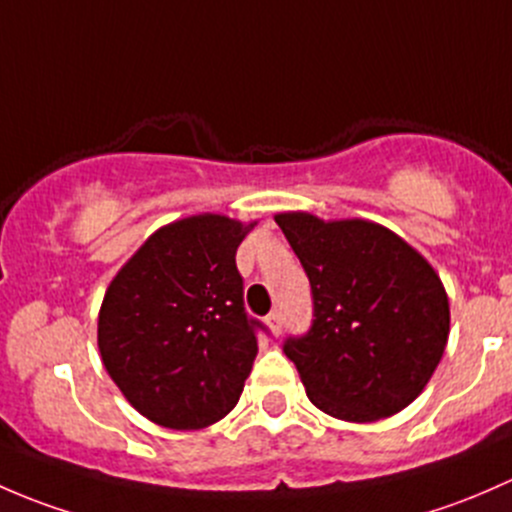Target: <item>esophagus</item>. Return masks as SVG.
Listing matches in <instances>:
<instances>
[{"mask_svg": "<svg viewBox=\"0 0 512 512\" xmlns=\"http://www.w3.org/2000/svg\"><path fill=\"white\" fill-rule=\"evenodd\" d=\"M266 323H268V328H271L273 335H281V330H283V315L278 313V310H273V313L268 315Z\"/></svg>", "mask_w": 512, "mask_h": 512, "instance_id": "esophagus-1", "label": "esophagus"}]
</instances>
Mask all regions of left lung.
Masks as SVG:
<instances>
[{
	"mask_svg": "<svg viewBox=\"0 0 512 512\" xmlns=\"http://www.w3.org/2000/svg\"><path fill=\"white\" fill-rule=\"evenodd\" d=\"M276 224L313 293V325L283 345L310 402L342 421L402 412L449 340V298L431 263L374 221L286 212Z\"/></svg>",
	"mask_w": 512,
	"mask_h": 512,
	"instance_id": "8db88e82",
	"label": "left lung"
}]
</instances>
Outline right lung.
<instances>
[{"label":"right lung","mask_w":512,"mask_h":512,"mask_svg":"<svg viewBox=\"0 0 512 512\" xmlns=\"http://www.w3.org/2000/svg\"><path fill=\"white\" fill-rule=\"evenodd\" d=\"M256 221L197 214L157 229L118 271L98 315L110 379L142 416L204 429L239 402L256 360L236 249Z\"/></svg>","instance_id":"right-lung-1"}]
</instances>
